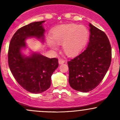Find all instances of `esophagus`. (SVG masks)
Returning a JSON list of instances; mask_svg holds the SVG:
<instances>
[{
	"instance_id": "esophagus-1",
	"label": "esophagus",
	"mask_w": 120,
	"mask_h": 120,
	"mask_svg": "<svg viewBox=\"0 0 120 120\" xmlns=\"http://www.w3.org/2000/svg\"><path fill=\"white\" fill-rule=\"evenodd\" d=\"M65 62V61L64 60H63V59H59V64H64Z\"/></svg>"
}]
</instances>
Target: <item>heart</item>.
<instances>
[{"instance_id":"b5f03b06","label":"heart","mask_w":120,"mask_h":120,"mask_svg":"<svg viewBox=\"0 0 120 120\" xmlns=\"http://www.w3.org/2000/svg\"><path fill=\"white\" fill-rule=\"evenodd\" d=\"M89 37V30L85 26L74 24L62 25L52 30L51 38H48L47 42L53 49H57V45L62 44L64 53L69 57H73L83 49Z\"/></svg>"}]
</instances>
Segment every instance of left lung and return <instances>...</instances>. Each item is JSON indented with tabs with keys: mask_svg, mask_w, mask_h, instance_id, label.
Instances as JSON below:
<instances>
[{
	"mask_svg": "<svg viewBox=\"0 0 120 120\" xmlns=\"http://www.w3.org/2000/svg\"><path fill=\"white\" fill-rule=\"evenodd\" d=\"M87 47L68 61L69 83L71 88L82 93L93 90L107 73L112 59V49L105 33L91 24Z\"/></svg>",
	"mask_w": 120,
	"mask_h": 120,
	"instance_id": "8db88e82",
	"label": "left lung"
}]
</instances>
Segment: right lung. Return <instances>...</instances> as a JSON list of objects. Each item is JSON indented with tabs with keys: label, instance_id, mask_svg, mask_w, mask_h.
Masks as SVG:
<instances>
[{
	"label": "right lung",
	"instance_id": "1",
	"mask_svg": "<svg viewBox=\"0 0 120 120\" xmlns=\"http://www.w3.org/2000/svg\"><path fill=\"white\" fill-rule=\"evenodd\" d=\"M45 21L34 22L21 27L12 37L9 43L8 60L9 69L17 82L25 90L33 94L43 93L51 86V75L59 63L57 58H49L39 53L23 56L21 50L26 47L29 37L44 39Z\"/></svg>",
	"mask_w": 120,
	"mask_h": 120
}]
</instances>
